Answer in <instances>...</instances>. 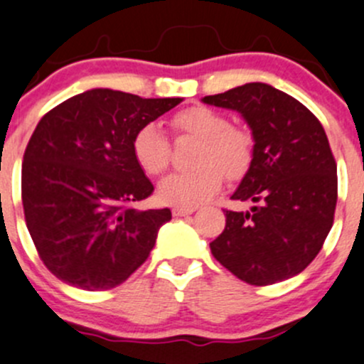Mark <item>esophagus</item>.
<instances>
[{"instance_id": "obj_1", "label": "esophagus", "mask_w": 364, "mask_h": 364, "mask_svg": "<svg viewBox=\"0 0 364 364\" xmlns=\"http://www.w3.org/2000/svg\"><path fill=\"white\" fill-rule=\"evenodd\" d=\"M194 210H196V208H194V207H175L171 212H173L175 218H182V215L193 214Z\"/></svg>"}]
</instances>
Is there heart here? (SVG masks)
<instances>
[{
    "label": "heart",
    "mask_w": 364,
    "mask_h": 364,
    "mask_svg": "<svg viewBox=\"0 0 364 364\" xmlns=\"http://www.w3.org/2000/svg\"><path fill=\"white\" fill-rule=\"evenodd\" d=\"M177 134L198 138L193 154L194 168L175 171L159 183V198L166 203L194 207L218 193L223 177L239 181L251 168L255 157V136L242 125L207 106H193L171 118ZM132 154L146 175H161L170 164V141L159 125L146 124L132 138Z\"/></svg>",
    "instance_id": "heart-1"
}]
</instances>
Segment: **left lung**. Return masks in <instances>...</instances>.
Masks as SVG:
<instances>
[{
    "instance_id": "1",
    "label": "left lung",
    "mask_w": 364,
    "mask_h": 364,
    "mask_svg": "<svg viewBox=\"0 0 364 364\" xmlns=\"http://www.w3.org/2000/svg\"><path fill=\"white\" fill-rule=\"evenodd\" d=\"M205 104L242 114L255 136V157L225 210L226 226L210 242L215 260L250 285L285 282L322 250L338 200L336 161L318 118L297 99L265 82H247Z\"/></svg>"
}]
</instances>
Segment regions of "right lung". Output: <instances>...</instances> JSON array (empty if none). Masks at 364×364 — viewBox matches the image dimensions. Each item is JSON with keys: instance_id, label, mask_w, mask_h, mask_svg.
Masks as SVG:
<instances>
[{"instance_id": "add662e5", "label": "right lung", "mask_w": 364, "mask_h": 364, "mask_svg": "<svg viewBox=\"0 0 364 364\" xmlns=\"http://www.w3.org/2000/svg\"><path fill=\"white\" fill-rule=\"evenodd\" d=\"M93 88L42 117L23 161L24 219L38 257L75 289L124 283L156 246L170 208H134L154 186L138 166L132 138L181 104Z\"/></svg>"}]
</instances>
